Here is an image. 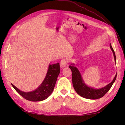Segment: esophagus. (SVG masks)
Wrapping results in <instances>:
<instances>
[{"instance_id":"esophagus-1","label":"esophagus","mask_w":125,"mask_h":125,"mask_svg":"<svg viewBox=\"0 0 125 125\" xmlns=\"http://www.w3.org/2000/svg\"><path fill=\"white\" fill-rule=\"evenodd\" d=\"M67 62H68L67 60H66V59H63L62 60H61V62H60V66L62 68L65 67L67 64Z\"/></svg>"}]
</instances>
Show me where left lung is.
I'll return each instance as SVG.
<instances>
[{"instance_id":"1","label":"left lung","mask_w":125,"mask_h":125,"mask_svg":"<svg viewBox=\"0 0 125 125\" xmlns=\"http://www.w3.org/2000/svg\"><path fill=\"white\" fill-rule=\"evenodd\" d=\"M110 47L113 52L115 61V54L111 43L110 44ZM69 67L70 68L71 72H72V81L74 89L80 96L84 98H86V99H97L103 97L109 91L116 78V75H115L113 81L110 83L107 84L106 86L102 87V88L94 89V87L87 86L84 83V81L82 78L80 72H79L77 68L75 67V64L74 63H71V65L69 66Z\"/></svg>"}]
</instances>
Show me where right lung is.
Instances as JSON below:
<instances>
[{
  "mask_svg": "<svg viewBox=\"0 0 125 125\" xmlns=\"http://www.w3.org/2000/svg\"><path fill=\"white\" fill-rule=\"evenodd\" d=\"M60 72V63L49 64L48 69L43 81L38 88L31 92L21 91L14 85L11 84L19 94L25 99L31 102H39L47 99L52 94L54 89L58 76Z\"/></svg>",
  "mask_w": 125,
  "mask_h": 125,
  "instance_id": "add662e5",
  "label": "right lung"
}]
</instances>
